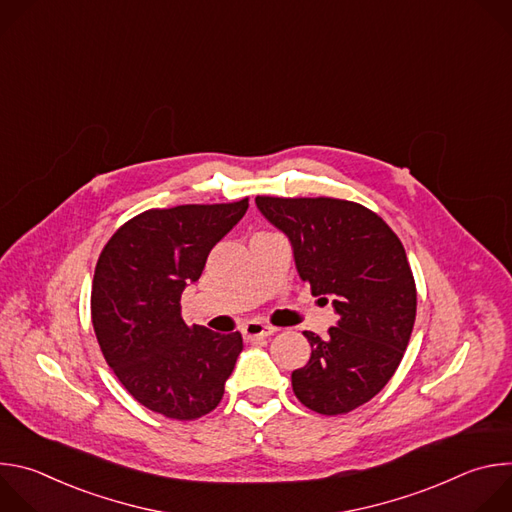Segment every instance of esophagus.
<instances>
[{
	"label": "esophagus",
	"mask_w": 512,
	"mask_h": 512,
	"mask_svg": "<svg viewBox=\"0 0 512 512\" xmlns=\"http://www.w3.org/2000/svg\"><path fill=\"white\" fill-rule=\"evenodd\" d=\"M277 328L275 326H269V324H263V322H257V320H251L247 324H243V336L247 340H253V338H267L271 334H275Z\"/></svg>",
	"instance_id": "1"
}]
</instances>
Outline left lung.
<instances>
[{
	"label": "left lung",
	"mask_w": 512,
	"mask_h": 512,
	"mask_svg": "<svg viewBox=\"0 0 512 512\" xmlns=\"http://www.w3.org/2000/svg\"><path fill=\"white\" fill-rule=\"evenodd\" d=\"M255 204L287 235L312 296L332 298L338 314L328 338L304 332L312 356L291 387L316 413H348L389 383L409 344L417 291L405 249L379 214L350 200L257 196Z\"/></svg>",
	"instance_id": "1"
}]
</instances>
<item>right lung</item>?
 <instances>
[{
    "label": "right lung",
    "mask_w": 512,
    "mask_h": 512,
    "mask_svg": "<svg viewBox=\"0 0 512 512\" xmlns=\"http://www.w3.org/2000/svg\"><path fill=\"white\" fill-rule=\"evenodd\" d=\"M247 208L249 198L145 210L99 255L91 318L101 352L137 403L170 419H198L221 403L243 350L239 332L186 326L180 298Z\"/></svg>",
    "instance_id": "right-lung-1"
}]
</instances>
